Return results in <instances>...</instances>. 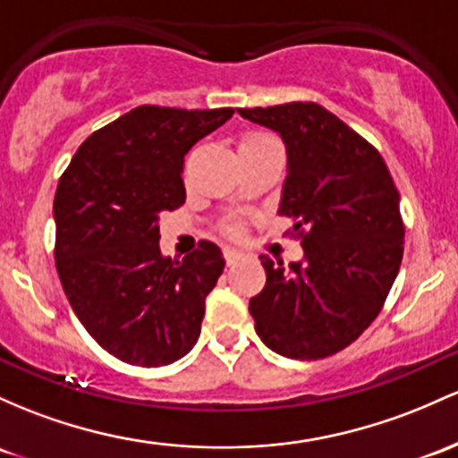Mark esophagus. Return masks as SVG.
<instances>
[{
	"mask_svg": "<svg viewBox=\"0 0 458 458\" xmlns=\"http://www.w3.org/2000/svg\"><path fill=\"white\" fill-rule=\"evenodd\" d=\"M241 254L239 250H234V248H224V259H225V263L228 265H234L237 263V260H241Z\"/></svg>",
	"mask_w": 458,
	"mask_h": 458,
	"instance_id": "obj_1",
	"label": "esophagus"
}]
</instances>
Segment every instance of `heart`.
I'll list each match as a JSON object with an SVG mask.
<instances>
[{"instance_id": "b5f03b06", "label": "heart", "mask_w": 458, "mask_h": 458, "mask_svg": "<svg viewBox=\"0 0 458 458\" xmlns=\"http://www.w3.org/2000/svg\"><path fill=\"white\" fill-rule=\"evenodd\" d=\"M269 143H276L274 139L269 137V134H263V132H248L243 134L239 140V149H254V148H263V145H269ZM228 234H239L241 233V225L239 224H230L228 228Z\"/></svg>"}]
</instances>
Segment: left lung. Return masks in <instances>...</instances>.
<instances>
[{
  "label": "left lung",
  "instance_id": "obj_1",
  "mask_svg": "<svg viewBox=\"0 0 458 458\" xmlns=\"http://www.w3.org/2000/svg\"><path fill=\"white\" fill-rule=\"evenodd\" d=\"M286 145L278 213L304 260L260 256L267 283L250 300L260 341L286 359L318 360L356 341L383 309L404 252L400 193L374 145L315 102L239 108Z\"/></svg>",
  "mask_w": 458,
  "mask_h": 458
}]
</instances>
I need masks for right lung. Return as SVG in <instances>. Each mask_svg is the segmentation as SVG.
Masks as SVG:
<instances>
[{"label": "right lung", "instance_id": "add662e5", "mask_svg": "<svg viewBox=\"0 0 458 458\" xmlns=\"http://www.w3.org/2000/svg\"><path fill=\"white\" fill-rule=\"evenodd\" d=\"M233 114L139 106L90 134L60 175V283L89 335L123 363L169 365L198 341L225 260L210 241L165 259L158 221L187 199L184 156Z\"/></svg>", "mask_w": 458, "mask_h": 458}]
</instances>
